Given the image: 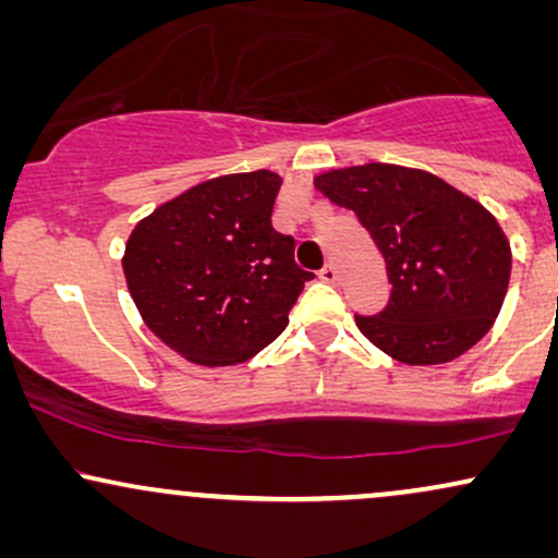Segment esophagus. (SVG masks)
I'll return each mask as SVG.
<instances>
[{
    "instance_id": "obj_1",
    "label": "esophagus",
    "mask_w": 558,
    "mask_h": 558,
    "mask_svg": "<svg viewBox=\"0 0 558 558\" xmlns=\"http://www.w3.org/2000/svg\"><path fill=\"white\" fill-rule=\"evenodd\" d=\"M319 278H323L325 283H338V270L332 265H325L323 270H319Z\"/></svg>"
}]
</instances>
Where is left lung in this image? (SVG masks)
I'll list each match as a JSON object with an SVG mask.
<instances>
[{"instance_id":"8db88e82","label":"left lung","mask_w":558,"mask_h":558,"mask_svg":"<svg viewBox=\"0 0 558 558\" xmlns=\"http://www.w3.org/2000/svg\"><path fill=\"white\" fill-rule=\"evenodd\" d=\"M315 189L351 209L386 259L390 299L356 328L403 364H444L501 312L511 246L483 204L425 170L367 162L328 170Z\"/></svg>"}]
</instances>
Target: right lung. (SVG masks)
I'll return each mask as SVG.
<instances>
[{"mask_svg":"<svg viewBox=\"0 0 558 558\" xmlns=\"http://www.w3.org/2000/svg\"><path fill=\"white\" fill-rule=\"evenodd\" d=\"M283 178L270 170L204 181L133 228L123 272L141 317L162 343L204 367L259 354L288 325L315 275L272 228Z\"/></svg>","mask_w":558,"mask_h":558,"instance_id":"add662e5","label":"right lung"}]
</instances>
